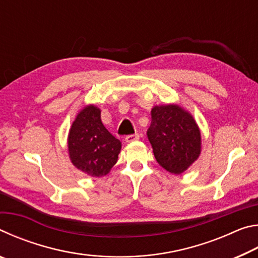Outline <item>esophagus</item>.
I'll return each mask as SVG.
<instances>
[{"label": "esophagus", "mask_w": 258, "mask_h": 258, "mask_svg": "<svg viewBox=\"0 0 258 258\" xmlns=\"http://www.w3.org/2000/svg\"><path fill=\"white\" fill-rule=\"evenodd\" d=\"M139 138H140L139 134L126 135V137H125V141H126V142H133V141H137V140H139Z\"/></svg>", "instance_id": "obj_1"}]
</instances>
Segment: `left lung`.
Masks as SVG:
<instances>
[{"label": "left lung", "instance_id": "left-lung-1", "mask_svg": "<svg viewBox=\"0 0 258 258\" xmlns=\"http://www.w3.org/2000/svg\"><path fill=\"white\" fill-rule=\"evenodd\" d=\"M147 135L157 163L176 175L186 171L202 151V135L197 123L176 104L152 108Z\"/></svg>", "mask_w": 258, "mask_h": 258}]
</instances>
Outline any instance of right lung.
<instances>
[{
	"mask_svg": "<svg viewBox=\"0 0 258 258\" xmlns=\"http://www.w3.org/2000/svg\"><path fill=\"white\" fill-rule=\"evenodd\" d=\"M121 143L101 121V110L90 104L78 112L69 130L68 151L73 165L83 173L101 177L117 163Z\"/></svg>",
	"mask_w": 258,
	"mask_h": 258,
	"instance_id": "1",
	"label": "right lung"
}]
</instances>
